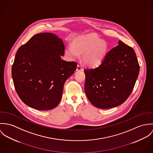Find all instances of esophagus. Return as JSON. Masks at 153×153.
Listing matches in <instances>:
<instances>
[{
	"label": "esophagus",
	"mask_w": 153,
	"mask_h": 153,
	"mask_svg": "<svg viewBox=\"0 0 153 153\" xmlns=\"http://www.w3.org/2000/svg\"><path fill=\"white\" fill-rule=\"evenodd\" d=\"M76 70L77 71H80V70H83V68L82 67V66L80 65H78L76 68Z\"/></svg>",
	"instance_id": "1"
}]
</instances>
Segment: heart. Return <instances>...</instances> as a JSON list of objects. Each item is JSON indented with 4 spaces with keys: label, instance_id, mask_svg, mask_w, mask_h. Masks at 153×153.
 I'll use <instances>...</instances> for the list:
<instances>
[{
    "label": "heart",
    "instance_id": "obj_1",
    "mask_svg": "<svg viewBox=\"0 0 153 153\" xmlns=\"http://www.w3.org/2000/svg\"><path fill=\"white\" fill-rule=\"evenodd\" d=\"M108 51L107 43L95 34H88L76 40L73 46L69 45L66 54L71 57L76 58L82 54V61L88 67L99 65Z\"/></svg>",
    "mask_w": 153,
    "mask_h": 153
}]
</instances>
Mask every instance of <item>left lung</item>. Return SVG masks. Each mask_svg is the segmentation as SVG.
Masks as SVG:
<instances>
[{
	"instance_id": "obj_1",
	"label": "left lung",
	"mask_w": 153,
	"mask_h": 153,
	"mask_svg": "<svg viewBox=\"0 0 153 153\" xmlns=\"http://www.w3.org/2000/svg\"><path fill=\"white\" fill-rule=\"evenodd\" d=\"M140 66L134 49L119 40L100 66L85 68V90L89 101L100 108L123 104L131 94Z\"/></svg>"
}]
</instances>
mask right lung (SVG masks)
I'll list each match as a JSON object with an SVG mask.
<instances>
[{"mask_svg": "<svg viewBox=\"0 0 153 153\" xmlns=\"http://www.w3.org/2000/svg\"><path fill=\"white\" fill-rule=\"evenodd\" d=\"M64 54L62 39L49 33L35 34L19 48L12 76L25 104L40 110H51L59 104L65 82L77 65L61 59Z\"/></svg>", "mask_w": 153, "mask_h": 153, "instance_id": "right-lung-1", "label": "right lung"}]
</instances>
